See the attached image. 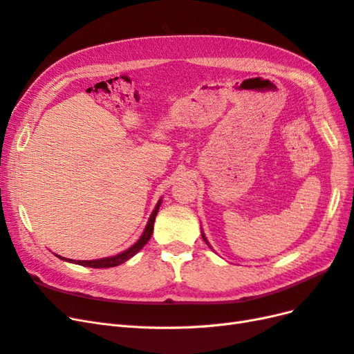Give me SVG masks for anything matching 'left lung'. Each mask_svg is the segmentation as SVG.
<instances>
[{
	"label": "left lung",
	"instance_id": "left-lung-1",
	"mask_svg": "<svg viewBox=\"0 0 354 354\" xmlns=\"http://www.w3.org/2000/svg\"><path fill=\"white\" fill-rule=\"evenodd\" d=\"M201 233H202V239H203V241H205V242H207V245H208V246H209V248H211V245L208 243V241H207V238H205V234H203V232H201Z\"/></svg>",
	"mask_w": 354,
	"mask_h": 354
}]
</instances>
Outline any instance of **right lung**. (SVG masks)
Segmentation results:
<instances>
[{"label":"right lung","mask_w":354,"mask_h":354,"mask_svg":"<svg viewBox=\"0 0 354 354\" xmlns=\"http://www.w3.org/2000/svg\"><path fill=\"white\" fill-rule=\"evenodd\" d=\"M160 203H162V198L158 201L155 209L152 211L151 217H149V221L146 224V227H145V232H143L142 236L138 238V241L134 245H131L128 250H125V251H122L120 254H116V255L104 257V259H97V260H78L77 261V260L65 259V257L57 255V254H56V257H59L60 260H65V261H69V263H73V264H80V266H85V267H93V269H108V267H115V266H120V264L125 263L127 260H130L131 257H134L138 251H140L143 246L149 242V239H151L152 233H153V223H155V218H156V214L159 211Z\"/></svg>","instance_id":"add662e5"}]
</instances>
